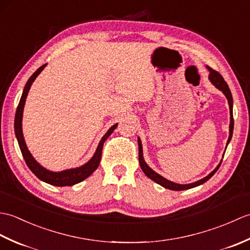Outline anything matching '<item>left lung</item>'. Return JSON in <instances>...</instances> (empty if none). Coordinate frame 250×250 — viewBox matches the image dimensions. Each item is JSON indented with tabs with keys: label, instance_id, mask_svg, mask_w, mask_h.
I'll use <instances>...</instances> for the list:
<instances>
[{
	"label": "left lung",
	"instance_id": "8db88e82",
	"mask_svg": "<svg viewBox=\"0 0 250 250\" xmlns=\"http://www.w3.org/2000/svg\"><path fill=\"white\" fill-rule=\"evenodd\" d=\"M209 70V79L210 82L213 83L214 86L216 88H218L219 90H221L222 92H224V94L227 97L228 99V102H229V106H230V115H231V119H230V135H229V139H228V143H227V146L228 144H229V142L231 141V137H232V134H233V125H234V119H233V99H232V94H231V91H230V88L229 86H228V83L225 82L224 77L221 76V74L218 73L217 71L213 70V68L208 67ZM139 141V161H140V166H141V168L143 169V172L145 173L146 176L149 177L150 179H152L153 182H156L157 184L161 185L162 187L167 188V189H169V190H175V191H180V190H186V189H190V188H193V187H196V186H200L202 184H204L205 182H207L213 175L218 171L219 167L221 166V162L222 160L220 161V163L218 164V167H217L213 172H211L209 175H207L206 177H204L203 179L201 180H198V182L195 183H192V184H188V185H179V184H175V183H172L169 182V180L166 179L164 177H162L161 175L157 174L156 172H153L152 169L147 166L146 162L144 161V159H143V149H142V144H141V140L139 139L137 140Z\"/></svg>",
	"mask_w": 250,
	"mask_h": 250
}]
</instances>
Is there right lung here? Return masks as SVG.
Returning a JSON list of instances; mask_svg holds the SVG:
<instances>
[{"mask_svg":"<svg viewBox=\"0 0 250 250\" xmlns=\"http://www.w3.org/2000/svg\"><path fill=\"white\" fill-rule=\"evenodd\" d=\"M47 64H44L37 68L36 72H34L33 75L29 78L28 83H25V87L23 89L22 95H21L20 102L18 104V107H17V110H16V115H15V133H16V136H17L20 150L24 158L26 166H28V167L31 169L32 173H33L37 178H40L41 180H43V182H45L47 184L58 186V187H63V186H73V185L83 182V179L89 177L90 175H91L95 171V169L98 168L100 161H101V157H102L104 142L107 140V137L111 133H113V131L116 129L117 124L111 126V128L107 131V133H106L102 137V140H101V142H100L98 149H97V151H95L94 156L92 157L91 160L84 164V166H83L81 167H77V168L66 169V171H62L59 173L50 172V171H48V169H46L43 167H41L40 164L34 160V158L32 157V155L28 150V148H26L25 142L23 139V134H22V128H21V120H22V113H23L25 99H26V95H28L31 84L34 82V79L37 77V75H39V74L44 70V67Z\"/></svg>","mask_w":250,"mask_h":250,"instance_id":"right-lung-1","label":"right lung"}]
</instances>
